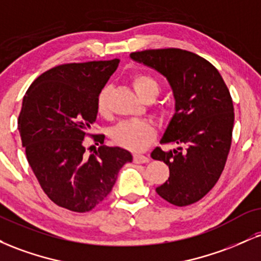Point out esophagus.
I'll use <instances>...</instances> for the list:
<instances>
[{"mask_svg":"<svg viewBox=\"0 0 261 261\" xmlns=\"http://www.w3.org/2000/svg\"><path fill=\"white\" fill-rule=\"evenodd\" d=\"M134 162L136 164H142V163H147L149 162V158L147 155H142V154H135L134 155Z\"/></svg>","mask_w":261,"mask_h":261,"instance_id":"esophagus-1","label":"esophagus"}]
</instances>
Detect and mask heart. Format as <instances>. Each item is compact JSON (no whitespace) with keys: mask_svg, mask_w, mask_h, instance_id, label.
Wrapping results in <instances>:
<instances>
[{"mask_svg":"<svg viewBox=\"0 0 261 261\" xmlns=\"http://www.w3.org/2000/svg\"><path fill=\"white\" fill-rule=\"evenodd\" d=\"M133 87L141 99L151 97L155 99L160 94L161 86L157 80L149 74H137L133 80ZM110 89L106 87L100 91L97 98V113L100 116H106L109 113ZM160 114H164L161 110ZM112 140L120 147L134 152H142L151 145L155 137V130L151 122L145 120H126L121 121L112 130Z\"/></svg>","mask_w":261,"mask_h":261,"instance_id":"heart-1","label":"heart"}]
</instances>
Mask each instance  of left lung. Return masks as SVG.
Returning <instances> with one entry per match:
<instances>
[{
    "instance_id": "obj_1",
    "label": "left lung",
    "mask_w": 261,
    "mask_h": 261,
    "mask_svg": "<svg viewBox=\"0 0 261 261\" xmlns=\"http://www.w3.org/2000/svg\"><path fill=\"white\" fill-rule=\"evenodd\" d=\"M130 58L167 77L175 98V113L161 143L178 148L153 149L151 157L169 167V178L155 189L175 206L199 201L215 187L228 157L234 108L217 68L187 50L154 49Z\"/></svg>"
}]
</instances>
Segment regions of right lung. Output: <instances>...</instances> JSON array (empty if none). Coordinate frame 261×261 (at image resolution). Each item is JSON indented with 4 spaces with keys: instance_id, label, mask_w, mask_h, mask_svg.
Segmentation results:
<instances>
[{
    "instance_id": "add662e5",
    "label": "right lung",
    "mask_w": 261,
    "mask_h": 261,
    "mask_svg": "<svg viewBox=\"0 0 261 261\" xmlns=\"http://www.w3.org/2000/svg\"><path fill=\"white\" fill-rule=\"evenodd\" d=\"M120 60L59 65L38 77L23 98L18 118L27 160L47 197L73 212H88L112 191L128 151L103 146L93 135L97 98ZM86 136L101 143L87 156ZM93 147V146H92Z\"/></svg>"
}]
</instances>
